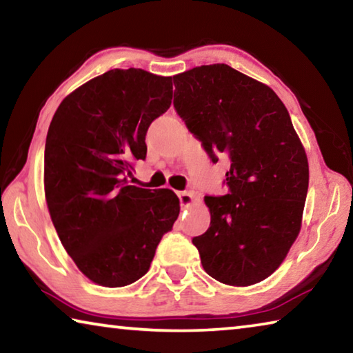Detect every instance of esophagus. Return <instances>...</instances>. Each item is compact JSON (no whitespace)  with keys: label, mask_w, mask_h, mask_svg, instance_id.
Returning a JSON list of instances; mask_svg holds the SVG:
<instances>
[{"label":"esophagus","mask_w":353,"mask_h":353,"mask_svg":"<svg viewBox=\"0 0 353 353\" xmlns=\"http://www.w3.org/2000/svg\"><path fill=\"white\" fill-rule=\"evenodd\" d=\"M177 198L181 201L182 207H188L191 205V202H193V196H191L188 191H177Z\"/></svg>","instance_id":"1"}]
</instances>
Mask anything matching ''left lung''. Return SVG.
I'll return each instance as SVG.
<instances>
[{"label":"left lung","mask_w":353,"mask_h":353,"mask_svg":"<svg viewBox=\"0 0 353 353\" xmlns=\"http://www.w3.org/2000/svg\"><path fill=\"white\" fill-rule=\"evenodd\" d=\"M174 109L213 163L225 154L229 193L205 196L210 227L193 238L205 272L234 286L277 270L301 230L308 160L270 87L225 63L172 77Z\"/></svg>","instance_id":"1"}]
</instances>
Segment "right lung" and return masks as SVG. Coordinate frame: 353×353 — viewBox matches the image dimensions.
<instances>
[{
    "label": "right lung",
    "instance_id": "right-lung-1",
    "mask_svg": "<svg viewBox=\"0 0 353 353\" xmlns=\"http://www.w3.org/2000/svg\"><path fill=\"white\" fill-rule=\"evenodd\" d=\"M171 77L110 70L62 101L45 145V196L57 235L92 282L118 288L148 272L179 216L168 188L129 185L146 132L170 109Z\"/></svg>",
    "mask_w": 353,
    "mask_h": 353
}]
</instances>
